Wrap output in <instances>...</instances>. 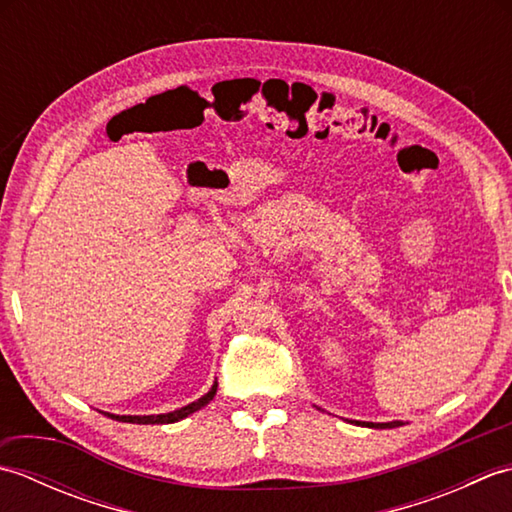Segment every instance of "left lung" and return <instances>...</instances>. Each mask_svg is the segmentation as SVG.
<instances>
[{
    "label": "left lung",
    "mask_w": 512,
    "mask_h": 512,
    "mask_svg": "<svg viewBox=\"0 0 512 512\" xmlns=\"http://www.w3.org/2000/svg\"><path fill=\"white\" fill-rule=\"evenodd\" d=\"M367 427H400V422H380V424H374V422H367Z\"/></svg>",
    "instance_id": "8db88e82"
}]
</instances>
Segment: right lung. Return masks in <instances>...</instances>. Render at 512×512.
I'll use <instances>...</instances> for the list:
<instances>
[{"instance_id": "add662e5", "label": "right lung", "mask_w": 512, "mask_h": 512, "mask_svg": "<svg viewBox=\"0 0 512 512\" xmlns=\"http://www.w3.org/2000/svg\"><path fill=\"white\" fill-rule=\"evenodd\" d=\"M215 391H217V385H213L209 394L202 396L200 400L191 402V405L182 407V409H178V411H171V413H160V416H114V413H107V418H114V420H118V422H132V424H171V422H178V420H182V418L191 416L193 411L202 409L204 405H209V400H213Z\"/></svg>"}]
</instances>
